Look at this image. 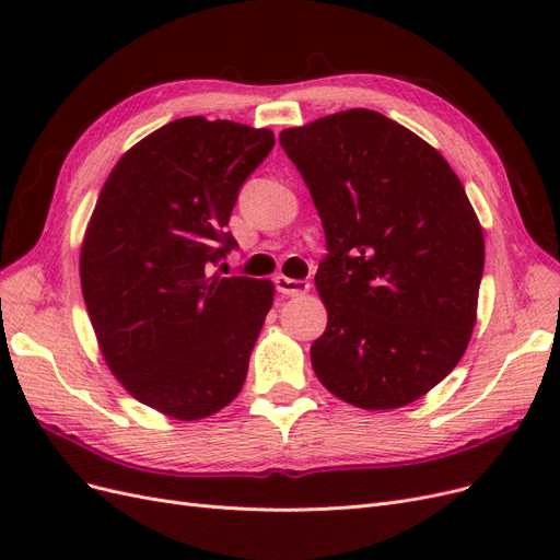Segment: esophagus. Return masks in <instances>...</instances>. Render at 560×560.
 Instances as JSON below:
<instances>
[{"instance_id":"obj_1","label":"esophagus","mask_w":560,"mask_h":560,"mask_svg":"<svg viewBox=\"0 0 560 560\" xmlns=\"http://www.w3.org/2000/svg\"><path fill=\"white\" fill-rule=\"evenodd\" d=\"M276 287H278V292L284 294V296H301V294H306L311 290V282L308 280H294V278L278 276L276 278Z\"/></svg>"}]
</instances>
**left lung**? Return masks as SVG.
<instances>
[{"label":"left lung","mask_w":560,"mask_h":560,"mask_svg":"<svg viewBox=\"0 0 560 560\" xmlns=\"http://www.w3.org/2000/svg\"><path fill=\"white\" fill-rule=\"evenodd\" d=\"M327 238L315 287L327 329L315 376L358 409H399L442 383L467 350L483 231L434 147L371 109L280 132Z\"/></svg>","instance_id":"8db88e82"}]
</instances>
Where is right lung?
Returning <instances> with one entry per match:
<instances>
[{"label": "right lung", "mask_w": 560, "mask_h": 560, "mask_svg": "<svg viewBox=\"0 0 560 560\" xmlns=\"http://www.w3.org/2000/svg\"><path fill=\"white\" fill-rule=\"evenodd\" d=\"M273 144L268 128L184 116L130 147L95 202L79 276L100 352L167 418H208L243 389L276 287L212 266L235 247V198Z\"/></svg>", "instance_id": "right-lung-1"}]
</instances>
